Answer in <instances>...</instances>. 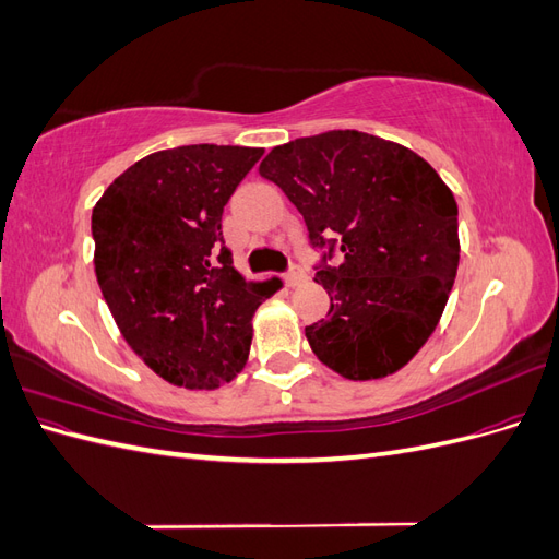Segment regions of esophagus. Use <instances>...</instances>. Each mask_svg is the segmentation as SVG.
I'll use <instances>...</instances> for the list:
<instances>
[{"label": "esophagus", "mask_w": 559, "mask_h": 559, "mask_svg": "<svg viewBox=\"0 0 559 559\" xmlns=\"http://www.w3.org/2000/svg\"><path fill=\"white\" fill-rule=\"evenodd\" d=\"M284 280H286V284H289V286H298V284H302V282L308 280V275H306V270H302V265L294 263L289 270H286Z\"/></svg>", "instance_id": "34e87169"}]
</instances>
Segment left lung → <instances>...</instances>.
Listing matches in <instances>:
<instances>
[{"instance_id": "left-lung-1", "label": "left lung", "mask_w": 559, "mask_h": 559, "mask_svg": "<svg viewBox=\"0 0 559 559\" xmlns=\"http://www.w3.org/2000/svg\"><path fill=\"white\" fill-rule=\"evenodd\" d=\"M326 249L314 282L326 319L306 326L321 364L347 380L396 373L429 341L460 265L456 202L415 151L359 130L275 146L259 167ZM342 263L329 266L332 251Z\"/></svg>"}]
</instances>
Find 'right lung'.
Masks as SVG:
<instances>
[{
    "label": "right lung",
    "instance_id": "right-lung-1",
    "mask_svg": "<svg viewBox=\"0 0 559 559\" xmlns=\"http://www.w3.org/2000/svg\"><path fill=\"white\" fill-rule=\"evenodd\" d=\"M263 148L156 151L116 177L93 207L95 275L132 352L170 384L216 389L240 373L251 317L280 280L247 282L222 214Z\"/></svg>",
    "mask_w": 559,
    "mask_h": 559
}]
</instances>
